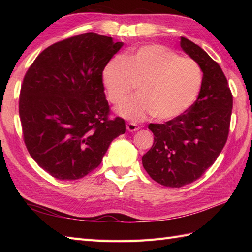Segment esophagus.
Returning <instances> with one entry per match:
<instances>
[{
	"instance_id": "34e87169",
	"label": "esophagus",
	"mask_w": 252,
	"mask_h": 252,
	"mask_svg": "<svg viewBox=\"0 0 252 252\" xmlns=\"http://www.w3.org/2000/svg\"><path fill=\"white\" fill-rule=\"evenodd\" d=\"M138 129H140V127H138V126L135 125V123H133V122L126 123V130H127V131L135 132V131H137Z\"/></svg>"
}]
</instances>
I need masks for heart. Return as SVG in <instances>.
I'll return each mask as SVG.
<instances>
[{
  "mask_svg": "<svg viewBox=\"0 0 252 252\" xmlns=\"http://www.w3.org/2000/svg\"><path fill=\"white\" fill-rule=\"evenodd\" d=\"M109 100L120 104L134 85L136 96L118 107L117 112L131 121L154 116L159 121L183 115L195 103L202 84L198 63L162 45H145L125 58L110 60L103 70Z\"/></svg>",
  "mask_w": 252,
  "mask_h": 252,
  "instance_id": "obj_1",
  "label": "heart"
}]
</instances>
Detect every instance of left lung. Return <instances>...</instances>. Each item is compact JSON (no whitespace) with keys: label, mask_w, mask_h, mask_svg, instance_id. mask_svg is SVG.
<instances>
[{"label":"left lung","mask_w":252,"mask_h":252,"mask_svg":"<svg viewBox=\"0 0 252 252\" xmlns=\"http://www.w3.org/2000/svg\"><path fill=\"white\" fill-rule=\"evenodd\" d=\"M181 47L201 68L200 92L183 115L148 126L154 144L142 157L149 176L169 187L192 183L215 163L227 141L233 108L231 90L218 63L186 37H181Z\"/></svg>","instance_id":"8db88e82"}]
</instances>
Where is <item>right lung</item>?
I'll return each mask as SVG.
<instances>
[{
	"mask_svg": "<svg viewBox=\"0 0 252 252\" xmlns=\"http://www.w3.org/2000/svg\"><path fill=\"white\" fill-rule=\"evenodd\" d=\"M122 42L84 33L47 47L26 72L19 117L30 156L55 179H81L100 164L125 120L108 119L103 70Z\"/></svg>",
	"mask_w": 252,
	"mask_h": 252,
	"instance_id": "obj_1",
	"label": "right lung"
}]
</instances>
